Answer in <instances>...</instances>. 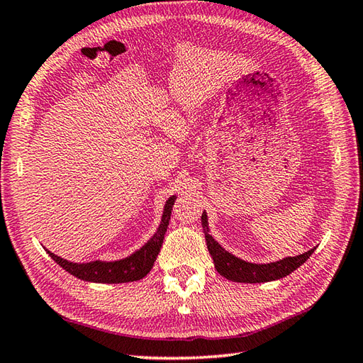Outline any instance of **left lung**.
Segmentation results:
<instances>
[{
	"instance_id": "left-lung-1",
	"label": "left lung",
	"mask_w": 363,
	"mask_h": 363,
	"mask_svg": "<svg viewBox=\"0 0 363 363\" xmlns=\"http://www.w3.org/2000/svg\"><path fill=\"white\" fill-rule=\"evenodd\" d=\"M202 230L206 235L207 248L215 262V268L219 274L227 277L228 281L233 282H245V284H261V282H270L276 279L285 277L294 270H297L306 259H310L314 248L303 255L294 256V257H285L282 261L272 262V264H252L245 262L242 259L233 256L231 253L225 252L215 239L208 233V224H207V215L206 211L202 213Z\"/></svg>"
}]
</instances>
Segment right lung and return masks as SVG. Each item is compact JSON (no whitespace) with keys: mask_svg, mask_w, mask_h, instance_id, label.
Returning <instances> with one entry per match:
<instances>
[{"mask_svg":"<svg viewBox=\"0 0 363 363\" xmlns=\"http://www.w3.org/2000/svg\"><path fill=\"white\" fill-rule=\"evenodd\" d=\"M174 199L176 198L172 196L165 202L161 225L153 235V238L148 240L141 250H138V252L133 253L132 256L121 259V261H115V262L95 261L89 264H73L66 261V259L50 253L49 250H45V252H48L53 261L60 267H62L64 270L69 272L73 276H77L78 279H82V281L98 282V284H123V282L139 281V279H143L144 276L148 274V272L152 270L156 257L161 252L165 231H167V227H169L172 208L174 206Z\"/></svg>","mask_w":363,"mask_h":363,"instance_id":"1","label":"right lung"}]
</instances>
